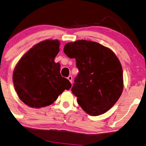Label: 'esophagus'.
<instances>
[{
  "mask_svg": "<svg viewBox=\"0 0 146 146\" xmlns=\"http://www.w3.org/2000/svg\"><path fill=\"white\" fill-rule=\"evenodd\" d=\"M67 78H68V80L69 81H70V82L72 83V77L71 76H69Z\"/></svg>",
  "mask_w": 146,
  "mask_h": 146,
  "instance_id": "1",
  "label": "esophagus"
}]
</instances>
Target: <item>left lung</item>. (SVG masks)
Instances as JSON below:
<instances>
[{
  "instance_id": "1",
  "label": "left lung",
  "mask_w": 146,
  "mask_h": 146,
  "mask_svg": "<svg viewBox=\"0 0 146 146\" xmlns=\"http://www.w3.org/2000/svg\"><path fill=\"white\" fill-rule=\"evenodd\" d=\"M64 52L74 58L79 74L72 92L87 113H104L115 104L123 89V69L110 49L85 40L67 43Z\"/></svg>"
}]
</instances>
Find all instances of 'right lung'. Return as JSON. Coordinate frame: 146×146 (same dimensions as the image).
<instances>
[{"label":"right lung","instance_id":"right-lung-1","mask_svg":"<svg viewBox=\"0 0 146 146\" xmlns=\"http://www.w3.org/2000/svg\"><path fill=\"white\" fill-rule=\"evenodd\" d=\"M57 40H46L31 48L22 57L13 73V82L19 98L31 108L49 106L71 84L60 73L54 61L59 51Z\"/></svg>","mask_w":146,"mask_h":146}]
</instances>
